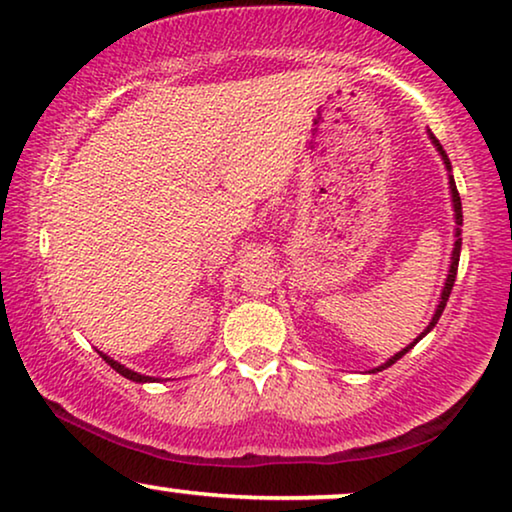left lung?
I'll return each instance as SVG.
<instances>
[{
    "mask_svg": "<svg viewBox=\"0 0 512 512\" xmlns=\"http://www.w3.org/2000/svg\"><path fill=\"white\" fill-rule=\"evenodd\" d=\"M431 142L436 144V149L440 151V156H443V160H445V167H447V172H452V165H450V158H447V153L443 151V146H440V142L436 137L431 135ZM450 188H452V202H454V219H457V226H461V221H464V216H461V198H459V191H457V184H454V179H452V174H450ZM461 230L457 228V242H454V251H452V263H450V275H447V279H445V289H443V296H440V303H438V310H436V314H433V319H431V324L426 326V331L419 335V338L412 342V345H408L405 349H401V352H398L396 356H391V359L384 363V366H377L373 373H377V370H384V368H389V366H394V363L401 359L403 354H408L412 347L417 345L419 340L424 338L426 333L431 331L433 326L438 324V319H440V314H443V310H445V305H447V300H450V293H452V286H454V279H457V270H459V254H461Z\"/></svg>",
    "mask_w": 512,
    "mask_h": 512,
    "instance_id": "obj_1",
    "label": "left lung"
}]
</instances>
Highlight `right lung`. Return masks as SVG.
<instances>
[{
    "mask_svg": "<svg viewBox=\"0 0 512 512\" xmlns=\"http://www.w3.org/2000/svg\"><path fill=\"white\" fill-rule=\"evenodd\" d=\"M100 356H102V359H104V361H107V363H109V366H111V368H114V370H116V373H118V375L128 377V380H132V382H151V377H146V375H139V373H135V370H130V368H125V366H121V363H118V361H114V359H109V356H107V354H102V352H100ZM153 382H156V380H153Z\"/></svg>",
    "mask_w": 512,
    "mask_h": 512,
    "instance_id": "right-lung-1",
    "label": "right lung"
}]
</instances>
